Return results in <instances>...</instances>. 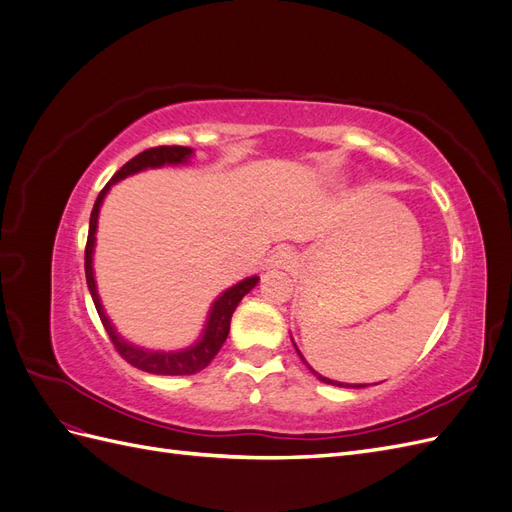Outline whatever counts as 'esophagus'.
I'll return each instance as SVG.
<instances>
[{
  "label": "esophagus",
  "mask_w": 512,
  "mask_h": 512,
  "mask_svg": "<svg viewBox=\"0 0 512 512\" xmlns=\"http://www.w3.org/2000/svg\"><path fill=\"white\" fill-rule=\"evenodd\" d=\"M294 262H297V254H294L290 247L282 245L269 256L267 265H269V269H290Z\"/></svg>",
  "instance_id": "esophagus-1"
}]
</instances>
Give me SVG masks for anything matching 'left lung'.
I'll return each mask as SVG.
<instances>
[{"mask_svg":"<svg viewBox=\"0 0 512 512\" xmlns=\"http://www.w3.org/2000/svg\"><path fill=\"white\" fill-rule=\"evenodd\" d=\"M297 348V346H294ZM297 352H299V348H297ZM299 356H301V361L305 363V359H303V354L299 352ZM307 365V363H305ZM309 367V365H307ZM309 371H312V374L318 378V380H322V382H327V384H333V386H344V389H363V386H367V384H344V382H335V380H329V378H324V376H320L318 371H314L312 367H309Z\"/></svg>","mask_w":512,"mask_h":512,"instance_id":"left-lung-1","label":"left lung"}]
</instances>
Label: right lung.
<instances>
[{
  "mask_svg": "<svg viewBox=\"0 0 512 512\" xmlns=\"http://www.w3.org/2000/svg\"><path fill=\"white\" fill-rule=\"evenodd\" d=\"M192 153L194 151L190 147H179V145L153 147V149H145L143 153H138L136 158H132L128 164H123L115 173V177L104 185V190L98 194L96 205H94V209H91V218H89V235H87V247H85V277H87L91 299H94V305L98 309V316L104 324L108 337H111L113 346L117 348V352L123 356V359H126L130 365L147 371V374H158V376H192V374H196V371L205 369L226 342L228 331H230L232 312H235L239 301L245 297V294L258 284V275H252V277H245V280H241L239 284L226 288L220 297L213 301V305L209 309L203 335H200L196 344H192L190 348H183V350L164 352V350H149V348L134 346V344L126 342V339H123L117 333V329L113 327V322L108 320L104 307H102V301H100L98 288H96V277H94L96 230H98V215H100L104 196L121 179L141 173V170H147V168H160V166H168V164H185V162H190Z\"/></svg>",
  "mask_w": 512,
  "mask_h": 512,
  "instance_id": "right-lung-1",
  "label": "right lung"
}]
</instances>
